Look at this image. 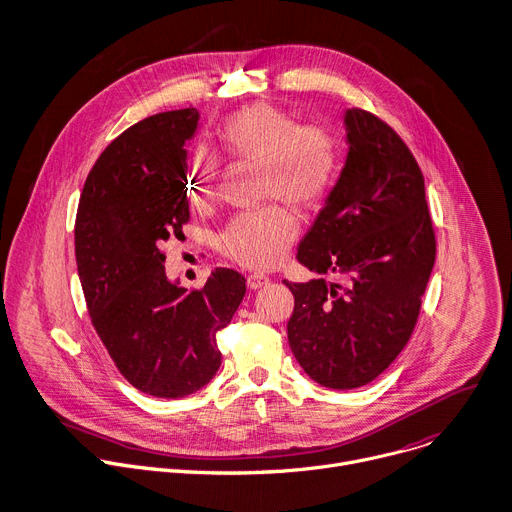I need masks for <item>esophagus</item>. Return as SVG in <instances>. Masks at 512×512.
<instances>
[{
    "label": "esophagus",
    "mask_w": 512,
    "mask_h": 512,
    "mask_svg": "<svg viewBox=\"0 0 512 512\" xmlns=\"http://www.w3.org/2000/svg\"><path fill=\"white\" fill-rule=\"evenodd\" d=\"M268 282H270V278L264 276V274H258V272H254V274H250V276L246 278V284H248L250 290H258V288L266 286Z\"/></svg>",
    "instance_id": "esophagus-1"
}]
</instances>
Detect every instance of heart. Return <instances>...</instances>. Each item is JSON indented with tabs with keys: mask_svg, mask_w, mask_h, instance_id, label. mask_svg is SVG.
Here are the masks:
<instances>
[{
	"mask_svg": "<svg viewBox=\"0 0 512 512\" xmlns=\"http://www.w3.org/2000/svg\"><path fill=\"white\" fill-rule=\"evenodd\" d=\"M218 145L232 157L260 165L262 199H286L296 206L323 201L343 165V143L325 125L298 121L266 102L226 117L216 129ZM187 195L195 206L216 193L218 163L206 151H195L187 165ZM298 236V220L272 203L236 216L220 234V250L240 266L268 270L282 262Z\"/></svg>",
	"mask_w": 512,
	"mask_h": 512,
	"instance_id": "obj_1",
	"label": "heart"
}]
</instances>
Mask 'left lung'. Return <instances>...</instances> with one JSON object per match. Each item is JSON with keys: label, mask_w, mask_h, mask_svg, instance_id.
<instances>
[{"label": "left lung", "mask_w": 512, "mask_h": 512, "mask_svg": "<svg viewBox=\"0 0 512 512\" xmlns=\"http://www.w3.org/2000/svg\"><path fill=\"white\" fill-rule=\"evenodd\" d=\"M345 167L298 246V262L325 276L288 282L290 349L323 387L355 389L381 375L410 341L434 260L424 175L379 117L345 111Z\"/></svg>", "instance_id": "obj_1"}]
</instances>
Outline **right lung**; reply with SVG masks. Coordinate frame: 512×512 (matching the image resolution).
Here are the masks:
<instances>
[{
    "instance_id": "right-lung-1",
    "label": "right lung",
    "mask_w": 512,
    "mask_h": 512,
    "mask_svg": "<svg viewBox=\"0 0 512 512\" xmlns=\"http://www.w3.org/2000/svg\"><path fill=\"white\" fill-rule=\"evenodd\" d=\"M199 113H159L100 153L80 195L74 250L94 331L139 391L177 399L212 381L216 335L230 325L246 280L216 268L187 290L165 274L163 242L189 222L187 151Z\"/></svg>"
}]
</instances>
